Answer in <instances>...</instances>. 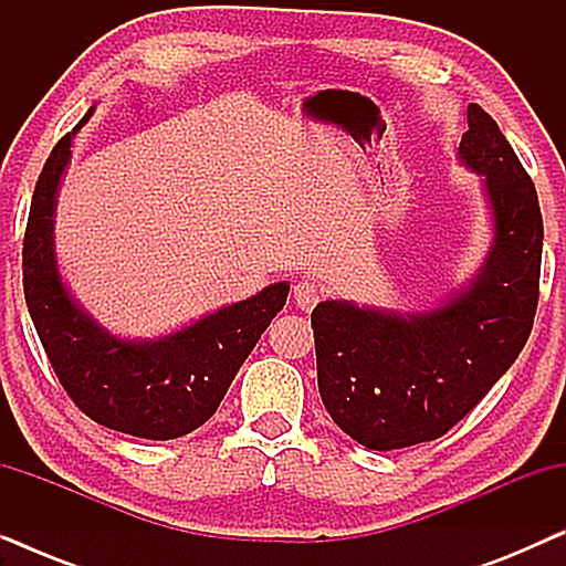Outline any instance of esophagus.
Here are the masks:
<instances>
[{
	"label": "esophagus",
	"instance_id": "34e87169",
	"mask_svg": "<svg viewBox=\"0 0 566 566\" xmlns=\"http://www.w3.org/2000/svg\"><path fill=\"white\" fill-rule=\"evenodd\" d=\"M322 293H319V285L314 281H298L293 285V301H296L298 308H304V312H312V308L319 304Z\"/></svg>",
	"mask_w": 566,
	"mask_h": 566
}]
</instances>
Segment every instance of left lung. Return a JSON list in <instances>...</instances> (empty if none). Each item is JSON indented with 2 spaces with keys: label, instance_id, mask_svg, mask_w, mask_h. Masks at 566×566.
<instances>
[{
  "label": "left lung",
  "instance_id": "obj_1",
  "mask_svg": "<svg viewBox=\"0 0 566 566\" xmlns=\"http://www.w3.org/2000/svg\"><path fill=\"white\" fill-rule=\"evenodd\" d=\"M461 161L484 175L494 242L469 291L428 314L324 301L312 312L316 378L339 430L370 451L436 440L513 366L538 306L544 221L531 175L479 105Z\"/></svg>",
  "mask_w": 566,
  "mask_h": 566
}]
</instances>
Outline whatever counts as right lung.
Masks as SVG:
<instances>
[{
	"label": "right lung",
	"mask_w": 566,
	"mask_h": 566,
	"mask_svg": "<svg viewBox=\"0 0 566 566\" xmlns=\"http://www.w3.org/2000/svg\"><path fill=\"white\" fill-rule=\"evenodd\" d=\"M74 130L53 146L30 203L22 239L28 312L61 386L90 420L146 440L188 436L219 409L239 366L283 308L289 285H268L154 343L107 335L69 296L53 258V203Z\"/></svg>",
	"instance_id": "right-lung-1"
}]
</instances>
